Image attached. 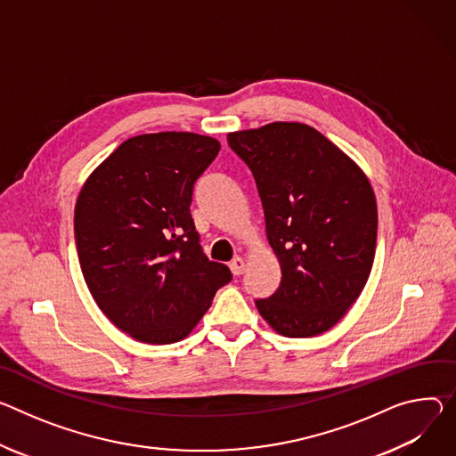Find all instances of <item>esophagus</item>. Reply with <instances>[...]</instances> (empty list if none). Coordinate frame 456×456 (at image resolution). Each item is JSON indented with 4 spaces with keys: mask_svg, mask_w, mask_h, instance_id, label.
Listing matches in <instances>:
<instances>
[{
    "mask_svg": "<svg viewBox=\"0 0 456 456\" xmlns=\"http://www.w3.org/2000/svg\"><path fill=\"white\" fill-rule=\"evenodd\" d=\"M229 267H231V271H232L234 276H240V274H243V271H245V260H243L241 256H234L232 262L229 264Z\"/></svg>",
    "mask_w": 456,
    "mask_h": 456,
    "instance_id": "34e87169",
    "label": "esophagus"
}]
</instances>
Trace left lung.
<instances>
[{"mask_svg": "<svg viewBox=\"0 0 456 456\" xmlns=\"http://www.w3.org/2000/svg\"><path fill=\"white\" fill-rule=\"evenodd\" d=\"M251 169L280 258L276 293L256 300L289 338L325 333L356 302L377 247V200L358 165L316 129L276 121L227 136Z\"/></svg>", "mask_w": 456, "mask_h": 456, "instance_id": "obj_1", "label": "left lung"}]
</instances>
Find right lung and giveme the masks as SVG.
Here are the masks:
<instances>
[{"mask_svg": "<svg viewBox=\"0 0 456 456\" xmlns=\"http://www.w3.org/2000/svg\"><path fill=\"white\" fill-rule=\"evenodd\" d=\"M218 151V140L192 133L134 136L77 196L81 273L103 314L138 342L185 338L232 280L203 253L191 216L194 183Z\"/></svg>", "mask_w": 456, "mask_h": 456, "instance_id": "obj_1", "label": "right lung"}]
</instances>
